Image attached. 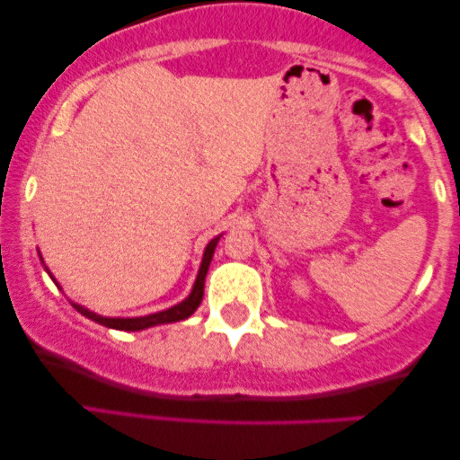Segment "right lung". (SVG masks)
Returning a JSON list of instances; mask_svg holds the SVG:
<instances>
[{
    "mask_svg": "<svg viewBox=\"0 0 460 460\" xmlns=\"http://www.w3.org/2000/svg\"><path fill=\"white\" fill-rule=\"evenodd\" d=\"M220 235H223V234H220ZM220 235H216L214 240H209L208 246H205L203 260H200V266H199L197 281H194V285H192V292L188 294V298H183L181 303L172 305V307H168L164 311H155V314H149V315H140V318H108V315L94 314V311L82 307V305H77V303H71V305L79 311V314L86 315L88 320L97 322V324L108 326V329H116V331H145V329H151V326L171 324V322L186 320L194 314V311H197L200 300H203L205 277H208V268H209V263H212L216 244H218ZM39 257H40V252H39ZM40 261H43V257H40ZM43 266H45V261H43ZM45 270L49 272V268H45ZM49 277H51V272H49ZM51 279H54V277H51ZM54 283H56V279H54Z\"/></svg>",
    "mask_w": 460,
    "mask_h": 460,
    "instance_id": "add662e5",
    "label": "right lung"
}]
</instances>
